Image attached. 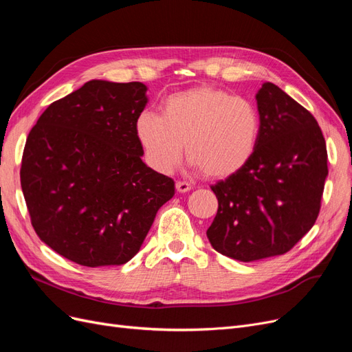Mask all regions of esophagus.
I'll return each instance as SVG.
<instances>
[{"instance_id": "esophagus-1", "label": "esophagus", "mask_w": 352, "mask_h": 352, "mask_svg": "<svg viewBox=\"0 0 352 352\" xmlns=\"http://www.w3.org/2000/svg\"><path fill=\"white\" fill-rule=\"evenodd\" d=\"M175 188L178 192H187L191 190V184L187 183V181H177Z\"/></svg>"}]
</instances>
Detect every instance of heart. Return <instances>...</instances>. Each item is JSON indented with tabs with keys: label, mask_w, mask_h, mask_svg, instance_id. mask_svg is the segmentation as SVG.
<instances>
[{
	"label": "heart",
	"mask_w": 352,
	"mask_h": 352,
	"mask_svg": "<svg viewBox=\"0 0 352 352\" xmlns=\"http://www.w3.org/2000/svg\"><path fill=\"white\" fill-rule=\"evenodd\" d=\"M260 127L253 102L210 86L169 95L161 116L144 109L134 122L144 160L155 171L173 173L184 144L187 160L212 178L232 175L252 160Z\"/></svg>",
	"instance_id": "obj_1"
}]
</instances>
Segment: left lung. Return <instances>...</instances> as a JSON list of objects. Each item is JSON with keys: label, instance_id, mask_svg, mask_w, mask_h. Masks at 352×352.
I'll list each match as a JSON object with an SVG mask.
<instances>
[{"label": "left lung", "instance_id": "8db88e82", "mask_svg": "<svg viewBox=\"0 0 352 352\" xmlns=\"http://www.w3.org/2000/svg\"><path fill=\"white\" fill-rule=\"evenodd\" d=\"M257 147L240 171L212 186L218 213L206 232L240 262L289 252L319 217L327 151L316 118L274 83L256 95Z\"/></svg>", "mask_w": 352, "mask_h": 352}]
</instances>
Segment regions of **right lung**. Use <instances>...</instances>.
<instances>
[{"mask_svg": "<svg viewBox=\"0 0 352 352\" xmlns=\"http://www.w3.org/2000/svg\"><path fill=\"white\" fill-rule=\"evenodd\" d=\"M146 90L90 80L52 102L28 135L20 183L32 226L77 265L127 263L175 192L173 178L142 161L134 122Z\"/></svg>", "mask_w": 352, "mask_h": 352, "instance_id": "add662e5", "label": "right lung"}]
</instances>
